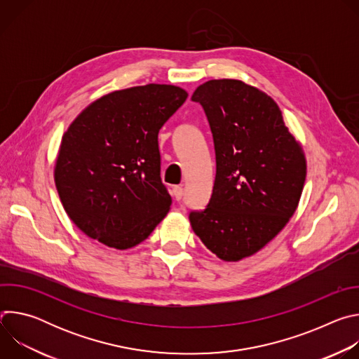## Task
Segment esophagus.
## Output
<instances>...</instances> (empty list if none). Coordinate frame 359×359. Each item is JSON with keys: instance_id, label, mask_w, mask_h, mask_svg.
Returning <instances> with one entry per match:
<instances>
[{"instance_id": "obj_1", "label": "esophagus", "mask_w": 359, "mask_h": 359, "mask_svg": "<svg viewBox=\"0 0 359 359\" xmlns=\"http://www.w3.org/2000/svg\"><path fill=\"white\" fill-rule=\"evenodd\" d=\"M173 196L176 197V200H180L184 196V189L182 186H175L173 187Z\"/></svg>"}]
</instances>
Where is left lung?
Wrapping results in <instances>:
<instances>
[{
    "label": "left lung",
    "instance_id": "8db88e82",
    "mask_svg": "<svg viewBox=\"0 0 359 359\" xmlns=\"http://www.w3.org/2000/svg\"><path fill=\"white\" fill-rule=\"evenodd\" d=\"M191 100L206 112L215 140L216 180L203 212H191L196 236L223 262L260 251L298 208L306 159L276 100L238 79H212Z\"/></svg>",
    "mask_w": 359,
    "mask_h": 359
}]
</instances>
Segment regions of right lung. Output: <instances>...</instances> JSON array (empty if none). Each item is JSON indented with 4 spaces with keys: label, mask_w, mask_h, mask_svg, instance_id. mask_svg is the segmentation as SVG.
<instances>
[{
    "label": "right lung",
    "mask_w": 359,
    "mask_h": 359,
    "mask_svg": "<svg viewBox=\"0 0 359 359\" xmlns=\"http://www.w3.org/2000/svg\"><path fill=\"white\" fill-rule=\"evenodd\" d=\"M175 85L147 83L93 100L64 133L54 168L62 206L88 237L116 250L146 240L170 210L158 135L184 104Z\"/></svg>",
    "instance_id": "obj_1"
}]
</instances>
